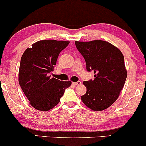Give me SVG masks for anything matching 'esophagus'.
<instances>
[{
    "label": "esophagus",
    "mask_w": 146,
    "mask_h": 146,
    "mask_svg": "<svg viewBox=\"0 0 146 146\" xmlns=\"http://www.w3.org/2000/svg\"><path fill=\"white\" fill-rule=\"evenodd\" d=\"M72 84L74 85V86H77V85H80V84H81V82L78 81V82H73V83H72Z\"/></svg>",
    "instance_id": "1"
}]
</instances>
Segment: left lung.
<instances>
[{"instance_id": "1", "label": "left lung", "mask_w": 146, "mask_h": 146, "mask_svg": "<svg viewBox=\"0 0 146 146\" xmlns=\"http://www.w3.org/2000/svg\"><path fill=\"white\" fill-rule=\"evenodd\" d=\"M88 72H94L93 80L83 82L86 87L82 101L90 109L101 111L110 106L118 98L127 78L124 57L116 46L106 41H75Z\"/></svg>"}]
</instances>
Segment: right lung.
I'll return each mask as SVG.
<instances>
[{
	"label": "right lung",
	"mask_w": 146,
	"mask_h": 146,
	"mask_svg": "<svg viewBox=\"0 0 146 146\" xmlns=\"http://www.w3.org/2000/svg\"><path fill=\"white\" fill-rule=\"evenodd\" d=\"M68 41L40 40L27 48L21 57L18 81L30 104L40 111L51 110L59 103L71 81L51 78L60 53Z\"/></svg>",
	"instance_id": "obj_1"
}]
</instances>
